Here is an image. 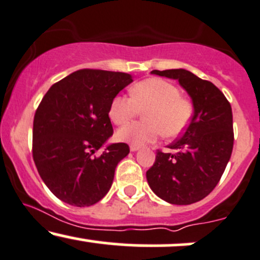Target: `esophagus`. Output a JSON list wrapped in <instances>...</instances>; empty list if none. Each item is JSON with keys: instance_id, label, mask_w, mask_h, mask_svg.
I'll return each instance as SVG.
<instances>
[{"instance_id": "obj_1", "label": "esophagus", "mask_w": 260, "mask_h": 260, "mask_svg": "<svg viewBox=\"0 0 260 260\" xmlns=\"http://www.w3.org/2000/svg\"><path fill=\"white\" fill-rule=\"evenodd\" d=\"M129 150H131V151H132V152H136V151H138V150H139V146L131 145V146H129Z\"/></svg>"}]
</instances>
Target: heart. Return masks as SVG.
Instances as JSON below:
<instances>
[{"label": "heart", "instance_id": "b5f03b06", "mask_svg": "<svg viewBox=\"0 0 260 260\" xmlns=\"http://www.w3.org/2000/svg\"><path fill=\"white\" fill-rule=\"evenodd\" d=\"M144 112V120L122 126L117 131L121 142L140 146L154 143L162 133L176 137L191 117V104L181 98L179 89L168 81L148 79L134 84L131 96L116 95L111 100L109 116L116 124L126 123Z\"/></svg>", "mask_w": 260, "mask_h": 260}]
</instances>
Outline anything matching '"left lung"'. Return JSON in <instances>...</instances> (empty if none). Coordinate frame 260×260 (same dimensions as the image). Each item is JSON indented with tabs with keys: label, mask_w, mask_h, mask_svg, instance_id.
Listing matches in <instances>:
<instances>
[{
	"label": "left lung",
	"mask_w": 260,
	"mask_h": 260,
	"mask_svg": "<svg viewBox=\"0 0 260 260\" xmlns=\"http://www.w3.org/2000/svg\"><path fill=\"white\" fill-rule=\"evenodd\" d=\"M152 75L177 80L192 102L193 115L179 139L158 150L146 172L149 186L172 205H191L214 189L230 160L234 146L230 103L213 83L185 69L152 70Z\"/></svg>",
	"instance_id": "obj_1"
}]
</instances>
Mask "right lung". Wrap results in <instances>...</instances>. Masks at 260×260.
<instances>
[{
	"label": "right lung",
	"instance_id": "obj_1",
	"mask_svg": "<svg viewBox=\"0 0 260 260\" xmlns=\"http://www.w3.org/2000/svg\"><path fill=\"white\" fill-rule=\"evenodd\" d=\"M133 82L132 75L83 69L54 83L34 117L32 156L40 177L62 202L88 207L108 193L115 170L129 154L124 143L109 144L111 100Z\"/></svg>",
	"mask_w": 260,
	"mask_h": 260
}]
</instances>
